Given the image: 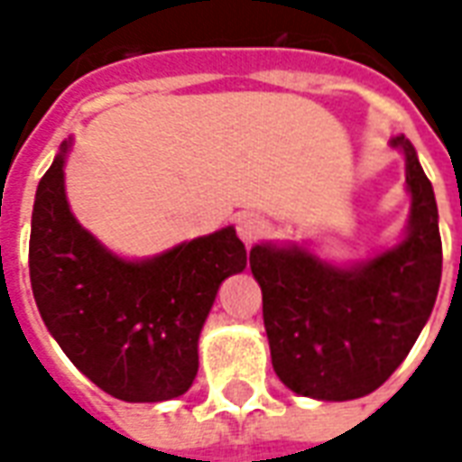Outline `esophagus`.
<instances>
[{"instance_id": "obj_1", "label": "esophagus", "mask_w": 462, "mask_h": 462, "mask_svg": "<svg viewBox=\"0 0 462 462\" xmlns=\"http://www.w3.org/2000/svg\"><path fill=\"white\" fill-rule=\"evenodd\" d=\"M267 230V222L257 212H245L237 217V235L245 245H252L254 240H260Z\"/></svg>"}]
</instances>
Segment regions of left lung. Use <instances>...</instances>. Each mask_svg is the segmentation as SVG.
I'll list each match as a JSON object with an SVG mask.
<instances>
[{
  "instance_id": "left-lung-1",
  "label": "left lung",
  "mask_w": 462,
  "mask_h": 462,
  "mask_svg": "<svg viewBox=\"0 0 462 462\" xmlns=\"http://www.w3.org/2000/svg\"><path fill=\"white\" fill-rule=\"evenodd\" d=\"M411 212L403 237L351 264H334L297 242H260L250 267L262 287L272 366L284 386L317 401L376 391L416 344L436 304L443 270L433 185L406 135Z\"/></svg>"
}]
</instances>
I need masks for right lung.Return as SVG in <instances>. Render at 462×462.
<instances>
[{"mask_svg": "<svg viewBox=\"0 0 462 462\" xmlns=\"http://www.w3.org/2000/svg\"><path fill=\"white\" fill-rule=\"evenodd\" d=\"M61 143L36 188L29 274L46 329L114 398L158 403L198 374V339L220 284L247 267L232 225L145 260H125L81 227L66 200Z\"/></svg>", "mask_w": 462, "mask_h": 462, "instance_id": "obj_1", "label": "right lung"}]
</instances>
